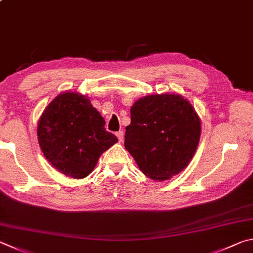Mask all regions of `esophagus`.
Masks as SVG:
<instances>
[{
	"instance_id": "1",
	"label": "esophagus",
	"mask_w": 253,
	"mask_h": 253,
	"mask_svg": "<svg viewBox=\"0 0 253 253\" xmlns=\"http://www.w3.org/2000/svg\"><path fill=\"white\" fill-rule=\"evenodd\" d=\"M117 138H118V140H119V142H122L123 141V138H124V133H123V131H119V132H117Z\"/></svg>"
}]
</instances>
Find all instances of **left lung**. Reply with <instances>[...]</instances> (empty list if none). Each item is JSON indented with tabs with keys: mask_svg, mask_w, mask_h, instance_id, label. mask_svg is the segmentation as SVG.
Instances as JSON below:
<instances>
[{
	"mask_svg": "<svg viewBox=\"0 0 253 253\" xmlns=\"http://www.w3.org/2000/svg\"><path fill=\"white\" fill-rule=\"evenodd\" d=\"M200 133V120L182 96L168 93L147 95L132 105L124 147L142 173L163 181L188 166Z\"/></svg>",
	"mask_w": 253,
	"mask_h": 253,
	"instance_id": "1",
	"label": "left lung"
}]
</instances>
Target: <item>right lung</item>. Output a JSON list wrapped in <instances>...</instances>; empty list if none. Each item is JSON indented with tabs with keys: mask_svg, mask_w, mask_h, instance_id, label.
<instances>
[{
	"mask_svg": "<svg viewBox=\"0 0 253 253\" xmlns=\"http://www.w3.org/2000/svg\"><path fill=\"white\" fill-rule=\"evenodd\" d=\"M86 96L57 95L44 110L38 126L39 144L47 161L71 178H85L102 153L118 142Z\"/></svg>",
	"mask_w": 253,
	"mask_h": 253,
	"instance_id": "obj_1",
	"label": "right lung"
}]
</instances>
